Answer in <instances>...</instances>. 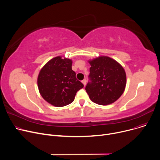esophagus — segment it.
<instances>
[{"label": "esophagus", "instance_id": "34e87169", "mask_svg": "<svg viewBox=\"0 0 160 160\" xmlns=\"http://www.w3.org/2000/svg\"><path fill=\"white\" fill-rule=\"evenodd\" d=\"M82 83L84 84V86L86 85V83H87V80L86 79H83L82 81Z\"/></svg>", "mask_w": 160, "mask_h": 160}]
</instances>
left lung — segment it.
Here are the masks:
<instances>
[{"mask_svg": "<svg viewBox=\"0 0 160 160\" xmlns=\"http://www.w3.org/2000/svg\"><path fill=\"white\" fill-rule=\"evenodd\" d=\"M88 62L91 82H88L85 90L90 99L101 105L114 102L125 89L127 76L123 67L116 60L103 55Z\"/></svg>", "mask_w": 160, "mask_h": 160, "instance_id": "8db88e82", "label": "left lung"}]
</instances>
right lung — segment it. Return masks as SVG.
<instances>
[{
	"instance_id": "obj_1",
	"label": "right lung",
	"mask_w": 160,
	"mask_h": 160,
	"mask_svg": "<svg viewBox=\"0 0 160 160\" xmlns=\"http://www.w3.org/2000/svg\"><path fill=\"white\" fill-rule=\"evenodd\" d=\"M72 61L58 56L46 62L39 72L37 85L42 98L54 107H62L72 102L84 85L72 69Z\"/></svg>"
}]
</instances>
